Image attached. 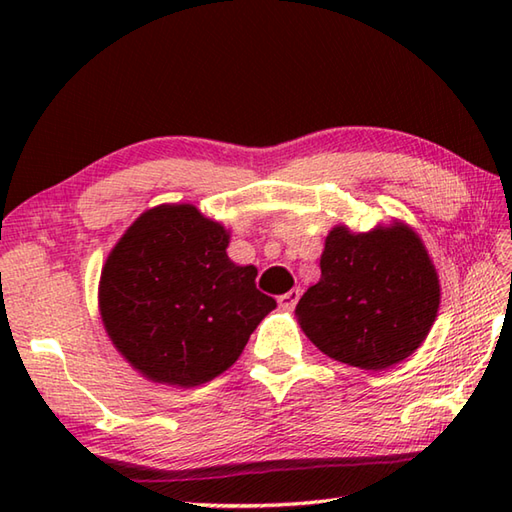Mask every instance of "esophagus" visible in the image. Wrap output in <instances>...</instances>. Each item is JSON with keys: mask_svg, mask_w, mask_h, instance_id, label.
<instances>
[{"mask_svg": "<svg viewBox=\"0 0 512 512\" xmlns=\"http://www.w3.org/2000/svg\"><path fill=\"white\" fill-rule=\"evenodd\" d=\"M299 297H301V290H299V288H292V290L286 292V295L279 297V306L284 308V310H292V308L297 306Z\"/></svg>", "mask_w": 512, "mask_h": 512, "instance_id": "1", "label": "esophagus"}]
</instances>
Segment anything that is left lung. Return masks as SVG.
<instances>
[{"instance_id": "obj_1", "label": "left lung", "mask_w": 512, "mask_h": 512, "mask_svg": "<svg viewBox=\"0 0 512 512\" xmlns=\"http://www.w3.org/2000/svg\"><path fill=\"white\" fill-rule=\"evenodd\" d=\"M440 284L420 237L398 224L325 239L319 284L297 303L301 330L334 361L387 369L418 350L436 321Z\"/></svg>"}]
</instances>
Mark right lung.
<instances>
[{
    "instance_id": "1",
    "label": "right lung",
    "mask_w": 512,
    "mask_h": 512,
    "mask_svg": "<svg viewBox=\"0 0 512 512\" xmlns=\"http://www.w3.org/2000/svg\"><path fill=\"white\" fill-rule=\"evenodd\" d=\"M228 233L191 204L143 213L107 257L101 317L116 350L149 380L202 385L231 367L273 297L257 268L226 255Z\"/></svg>"
}]
</instances>
